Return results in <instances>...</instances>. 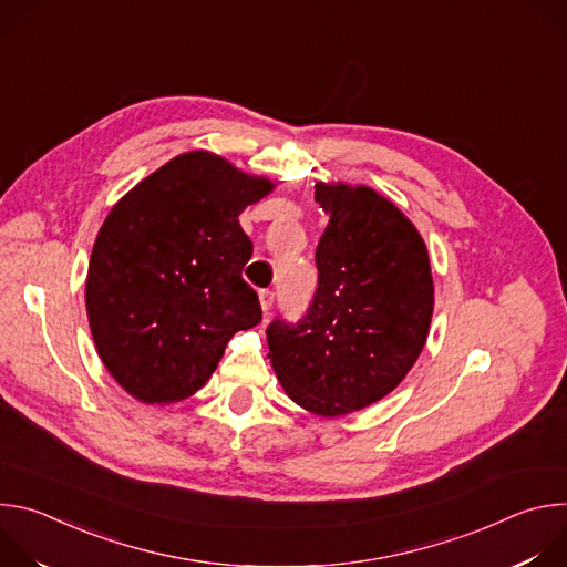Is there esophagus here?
<instances>
[{"mask_svg": "<svg viewBox=\"0 0 567 567\" xmlns=\"http://www.w3.org/2000/svg\"><path fill=\"white\" fill-rule=\"evenodd\" d=\"M260 305H262V311H269L274 307V291L262 289L260 291Z\"/></svg>", "mask_w": 567, "mask_h": 567, "instance_id": "esophagus-1", "label": "esophagus"}]
</instances>
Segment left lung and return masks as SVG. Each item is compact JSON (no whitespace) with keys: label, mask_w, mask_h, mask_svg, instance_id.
Instances as JSON below:
<instances>
[{"label":"left lung","mask_w":567,"mask_h":567,"mask_svg":"<svg viewBox=\"0 0 567 567\" xmlns=\"http://www.w3.org/2000/svg\"><path fill=\"white\" fill-rule=\"evenodd\" d=\"M330 215L316 247L318 289L298 322L267 328L285 392L309 413L339 417L392 392L415 365L433 316L422 235L368 186L316 184Z\"/></svg>","instance_id":"left-lung-1"}]
</instances>
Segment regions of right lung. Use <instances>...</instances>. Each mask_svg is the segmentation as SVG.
I'll return each mask as SVG.
<instances>
[{
	"mask_svg": "<svg viewBox=\"0 0 567 567\" xmlns=\"http://www.w3.org/2000/svg\"><path fill=\"white\" fill-rule=\"evenodd\" d=\"M271 190L195 150L136 184L103 221L85 285L90 328L105 368L138 401L195 394L230 337L262 320L241 278L254 245L237 217Z\"/></svg>",
	"mask_w": 567,
	"mask_h": 567,
	"instance_id": "1",
	"label": "right lung"
}]
</instances>
